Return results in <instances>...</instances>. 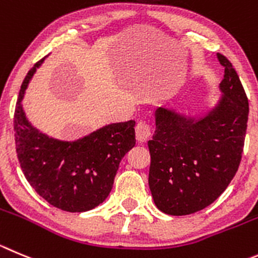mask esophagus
<instances>
[{
  "mask_svg": "<svg viewBox=\"0 0 258 258\" xmlns=\"http://www.w3.org/2000/svg\"><path fill=\"white\" fill-rule=\"evenodd\" d=\"M151 136V126L149 122L140 121L136 126V139L140 143H144Z\"/></svg>",
  "mask_w": 258,
  "mask_h": 258,
  "instance_id": "obj_1",
  "label": "esophagus"
}]
</instances>
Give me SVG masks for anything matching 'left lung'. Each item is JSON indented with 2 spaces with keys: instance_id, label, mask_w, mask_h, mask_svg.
<instances>
[{
  "instance_id": "obj_1",
  "label": "left lung",
  "mask_w": 258,
  "mask_h": 258,
  "mask_svg": "<svg viewBox=\"0 0 258 258\" xmlns=\"http://www.w3.org/2000/svg\"><path fill=\"white\" fill-rule=\"evenodd\" d=\"M224 67L218 105L195 121L158 108L150 151L149 187L158 209L188 215L211 205L237 173L248 122V98L237 71L218 53Z\"/></svg>"
}]
</instances>
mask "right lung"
Listing matches in <instances>:
<instances>
[{
    "instance_id": "1",
    "label": "right lung",
    "mask_w": 258,
    "mask_h": 258,
    "mask_svg": "<svg viewBox=\"0 0 258 258\" xmlns=\"http://www.w3.org/2000/svg\"><path fill=\"white\" fill-rule=\"evenodd\" d=\"M44 58L31 67L21 84L14 114L16 154L24 175L39 196L63 211L83 213L109 195L122 158L136 143V122L110 123L72 143L35 130L26 119L21 100Z\"/></svg>"
}]
</instances>
